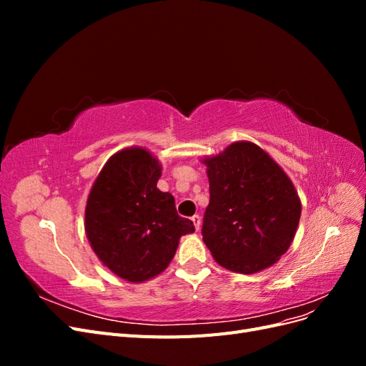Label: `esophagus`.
Wrapping results in <instances>:
<instances>
[{"instance_id":"obj_1","label":"esophagus","mask_w":366,"mask_h":366,"mask_svg":"<svg viewBox=\"0 0 366 366\" xmlns=\"http://www.w3.org/2000/svg\"><path fill=\"white\" fill-rule=\"evenodd\" d=\"M192 223H194V226H195V229L197 230H200V226H202V217L200 215H194L192 217Z\"/></svg>"}]
</instances>
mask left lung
I'll return each instance as SVG.
<instances>
[{
	"mask_svg": "<svg viewBox=\"0 0 366 366\" xmlns=\"http://www.w3.org/2000/svg\"><path fill=\"white\" fill-rule=\"evenodd\" d=\"M202 162L210 192L202 234L214 259L244 274L278 262L301 218V200L289 175L257 143L246 140Z\"/></svg>",
	"mask_w": 366,
	"mask_h": 366,
	"instance_id": "left-lung-1",
	"label": "left lung"
}]
</instances>
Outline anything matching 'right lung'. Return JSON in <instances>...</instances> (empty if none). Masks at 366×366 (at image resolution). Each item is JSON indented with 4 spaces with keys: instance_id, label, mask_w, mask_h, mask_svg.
<instances>
[{
    "instance_id": "obj_1",
    "label": "right lung",
    "mask_w": 366,
    "mask_h": 366,
    "mask_svg": "<svg viewBox=\"0 0 366 366\" xmlns=\"http://www.w3.org/2000/svg\"><path fill=\"white\" fill-rule=\"evenodd\" d=\"M162 164L142 147L120 149L94 180L85 206V234L93 252L119 278L145 282L172 261L183 235L195 232L177 214L157 182Z\"/></svg>"
}]
</instances>
